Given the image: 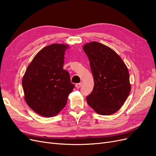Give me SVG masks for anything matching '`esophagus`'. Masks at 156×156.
I'll return each mask as SVG.
<instances>
[{
  "label": "esophagus",
  "instance_id": "34e87169",
  "mask_svg": "<svg viewBox=\"0 0 156 156\" xmlns=\"http://www.w3.org/2000/svg\"><path fill=\"white\" fill-rule=\"evenodd\" d=\"M82 84H83V83H77L76 84H75V87H76L77 88H80V87H81L82 86Z\"/></svg>",
  "mask_w": 156,
  "mask_h": 156
}]
</instances>
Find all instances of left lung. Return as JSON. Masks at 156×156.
<instances>
[{
	"label": "left lung",
	"mask_w": 156,
	"mask_h": 156,
	"mask_svg": "<svg viewBox=\"0 0 156 156\" xmlns=\"http://www.w3.org/2000/svg\"><path fill=\"white\" fill-rule=\"evenodd\" d=\"M88 56L94 86L87 103L101 115L119 111L128 97L131 84L127 68L115 51L97 41L83 46Z\"/></svg>",
	"instance_id": "left-lung-1"
}]
</instances>
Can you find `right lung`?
<instances>
[{
  "mask_svg": "<svg viewBox=\"0 0 156 156\" xmlns=\"http://www.w3.org/2000/svg\"><path fill=\"white\" fill-rule=\"evenodd\" d=\"M68 45L51 44L40 51L27 68L22 85L25 100L32 109L45 117L56 115L66 105L75 87L63 69Z\"/></svg>",
  "mask_w": 156,
  "mask_h": 156,
  "instance_id": "right-lung-1",
  "label": "right lung"
}]
</instances>
